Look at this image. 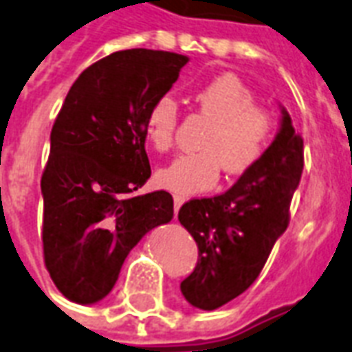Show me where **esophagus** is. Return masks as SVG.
Here are the masks:
<instances>
[{"label": "esophagus", "mask_w": 352, "mask_h": 352, "mask_svg": "<svg viewBox=\"0 0 352 352\" xmlns=\"http://www.w3.org/2000/svg\"><path fill=\"white\" fill-rule=\"evenodd\" d=\"M182 203H184V197H182V195H173V208H175V214L179 212Z\"/></svg>", "instance_id": "1"}]
</instances>
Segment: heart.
I'll return each mask as SVG.
<instances>
[{"label":"heart","mask_w":352,"mask_h":352,"mask_svg":"<svg viewBox=\"0 0 352 352\" xmlns=\"http://www.w3.org/2000/svg\"><path fill=\"white\" fill-rule=\"evenodd\" d=\"M197 109L214 122L201 140L199 151L173 160L157 173V182L177 194H201L216 186L221 168L238 177L253 170L265 157L275 136V120L256 104L251 88L232 74L205 82L195 92ZM179 104L164 94L153 101L146 114V136L157 151L168 153L175 146Z\"/></svg>","instance_id":"b5f03b06"}]
</instances>
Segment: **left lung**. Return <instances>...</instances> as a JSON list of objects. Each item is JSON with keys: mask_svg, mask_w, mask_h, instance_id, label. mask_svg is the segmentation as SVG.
Masks as SVG:
<instances>
[{"mask_svg": "<svg viewBox=\"0 0 352 352\" xmlns=\"http://www.w3.org/2000/svg\"><path fill=\"white\" fill-rule=\"evenodd\" d=\"M302 166V136L283 111L277 138L253 170L223 194L190 199L181 206L179 221L197 243V264L181 283L190 305L216 310L258 278L289 223V205Z\"/></svg>", "mask_w": 352, "mask_h": 352, "instance_id": "1", "label": "left lung"}]
</instances>
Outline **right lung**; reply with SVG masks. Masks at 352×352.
<instances>
[{
    "label": "right lung",
    "mask_w": 352,
    "mask_h": 352,
    "mask_svg": "<svg viewBox=\"0 0 352 352\" xmlns=\"http://www.w3.org/2000/svg\"><path fill=\"white\" fill-rule=\"evenodd\" d=\"M188 57L116 51L77 77L51 129L42 173L44 264L74 302L103 299L142 236L173 218L166 190L134 195L151 177L146 114Z\"/></svg>",
    "instance_id": "right-lung-1"
}]
</instances>
